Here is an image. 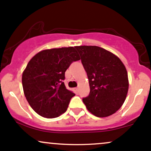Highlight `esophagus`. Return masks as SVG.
I'll use <instances>...</instances> for the list:
<instances>
[{"mask_svg": "<svg viewBox=\"0 0 151 151\" xmlns=\"http://www.w3.org/2000/svg\"><path fill=\"white\" fill-rule=\"evenodd\" d=\"M78 90H79L78 88H75V91H76V92H78Z\"/></svg>", "mask_w": 151, "mask_h": 151, "instance_id": "1", "label": "esophagus"}]
</instances>
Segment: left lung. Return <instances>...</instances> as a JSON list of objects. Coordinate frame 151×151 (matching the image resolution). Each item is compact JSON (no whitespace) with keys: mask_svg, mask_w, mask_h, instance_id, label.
<instances>
[{"mask_svg":"<svg viewBox=\"0 0 151 151\" xmlns=\"http://www.w3.org/2000/svg\"><path fill=\"white\" fill-rule=\"evenodd\" d=\"M88 76L90 93L83 99L91 114L105 117L116 112L127 96V72L118 57L97 46H77Z\"/></svg>","mask_w":151,"mask_h":151,"instance_id":"left-lung-1","label":"left lung"}]
</instances>
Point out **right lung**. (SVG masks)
<instances>
[{"label": "right lung", "instance_id": "right-lung-1", "mask_svg": "<svg viewBox=\"0 0 151 151\" xmlns=\"http://www.w3.org/2000/svg\"><path fill=\"white\" fill-rule=\"evenodd\" d=\"M79 60L76 47L45 50L30 60L22 75V86L35 112L43 117L55 118L67 110L75 93L65 86V73Z\"/></svg>", "mask_w": 151, "mask_h": 151}]
</instances>
